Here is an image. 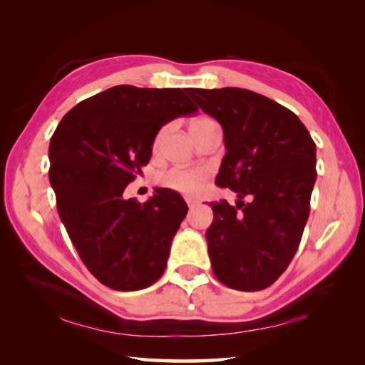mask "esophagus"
I'll list each match as a JSON object with an SVG mask.
<instances>
[{
	"instance_id": "1",
	"label": "esophagus",
	"mask_w": 365,
	"mask_h": 365,
	"mask_svg": "<svg viewBox=\"0 0 365 365\" xmlns=\"http://www.w3.org/2000/svg\"><path fill=\"white\" fill-rule=\"evenodd\" d=\"M185 200H187V204H188L190 208H195L196 205H199V200L192 199V197H185Z\"/></svg>"
}]
</instances>
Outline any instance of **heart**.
Returning <instances> with one entry per match:
<instances>
[{
	"instance_id": "1",
	"label": "heart",
	"mask_w": 365,
	"mask_h": 365,
	"mask_svg": "<svg viewBox=\"0 0 365 365\" xmlns=\"http://www.w3.org/2000/svg\"><path fill=\"white\" fill-rule=\"evenodd\" d=\"M218 125L213 119L210 118H199L191 125V133L196 130L205 128V127H213ZM169 125L161 127L158 130V133L153 138V144H152V150L155 153H158L161 150L163 144H165V139L169 133ZM207 170L202 168H170L165 173H161L158 177V182L169 190H174L178 192H183V195H196V192L200 191L204 185V180L207 178Z\"/></svg>"
}]
</instances>
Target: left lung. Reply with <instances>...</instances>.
<instances>
[{
	"instance_id": "8db88e82",
	"label": "left lung",
	"mask_w": 365,
	"mask_h": 365,
	"mask_svg": "<svg viewBox=\"0 0 365 365\" xmlns=\"http://www.w3.org/2000/svg\"><path fill=\"white\" fill-rule=\"evenodd\" d=\"M187 92L221 123L227 152L216 185L238 196L235 207L210 202L215 218L205 237L213 273L229 289L263 290L299 246L317 178L315 143L297 114L257 92Z\"/></svg>"
}]
</instances>
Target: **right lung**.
Wrapping results in <instances>:
<instances>
[{"label": "right lung", "mask_w": 365, "mask_h": 365, "mask_svg": "<svg viewBox=\"0 0 365 365\" xmlns=\"http://www.w3.org/2000/svg\"><path fill=\"white\" fill-rule=\"evenodd\" d=\"M187 91L110 88L73 106L51 136L48 177L59 218L84 265L113 290L157 282L187 216L173 190L157 188L144 204L123 195L149 163L158 130L197 111Z\"/></svg>", "instance_id": "add662e5"}]
</instances>
